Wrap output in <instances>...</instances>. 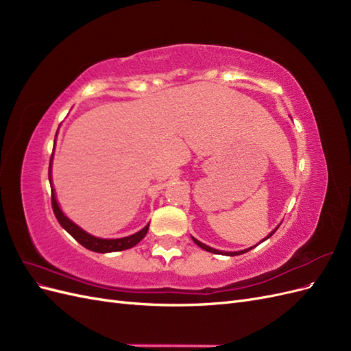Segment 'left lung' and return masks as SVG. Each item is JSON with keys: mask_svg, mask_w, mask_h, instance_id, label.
Instances as JSON below:
<instances>
[{"mask_svg": "<svg viewBox=\"0 0 351 351\" xmlns=\"http://www.w3.org/2000/svg\"><path fill=\"white\" fill-rule=\"evenodd\" d=\"M272 232H275V230H274ZM272 232H271V234H269L268 237H271V236H272ZM268 237H267V239H268ZM193 241H195V243L197 244V246H199V247H202V249H205L206 252H210V253H217V254H218V253H224V254H227V256H236V254H241V253H246V252H249L250 249H253V247H254V246H253V247H249V249H246V250H241V252H228V253H227V252H219V250H215V249H212V247L206 246V244H204V243H200V241H199V240H196V239H193Z\"/></svg>", "mask_w": 351, "mask_h": 351, "instance_id": "1", "label": "left lung"}]
</instances>
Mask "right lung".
<instances>
[{
	"label": "right lung",
	"instance_id": "right-lung-1",
	"mask_svg": "<svg viewBox=\"0 0 351 351\" xmlns=\"http://www.w3.org/2000/svg\"><path fill=\"white\" fill-rule=\"evenodd\" d=\"M48 178H49V183H51V162H49ZM51 205H52V210H54L56 218L60 222V226L64 228L74 240H77L83 247H86L92 252L107 253V252H120V250L130 249V247L136 246V244L146 236L147 228H149V224H147L139 232H136V234L129 236V237H123V239H114V240L98 239V237H93V236L88 234L86 231H83L82 228H79L76 224H74V222H71L64 214H62L58 204H57L54 189H51Z\"/></svg>",
	"mask_w": 351,
	"mask_h": 351
}]
</instances>
